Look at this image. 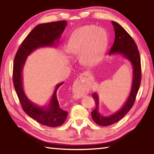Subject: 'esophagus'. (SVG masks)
I'll return each instance as SVG.
<instances>
[{"instance_id":"obj_1","label":"esophagus","mask_w":154,"mask_h":154,"mask_svg":"<svg viewBox=\"0 0 154 154\" xmlns=\"http://www.w3.org/2000/svg\"><path fill=\"white\" fill-rule=\"evenodd\" d=\"M88 76V74H86V73H82V75H80V76L78 77V79H77V83H80L81 82V81H82L83 79H84V78L85 77H87ZM76 94L77 95H80V94H79V92H77L76 91Z\"/></svg>"}]
</instances>
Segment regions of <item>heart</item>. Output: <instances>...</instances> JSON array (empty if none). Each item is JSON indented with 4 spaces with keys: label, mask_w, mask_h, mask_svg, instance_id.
Returning <instances> with one entry per match:
<instances>
[{
    "label": "heart",
    "mask_w": 154,
    "mask_h": 154,
    "mask_svg": "<svg viewBox=\"0 0 154 154\" xmlns=\"http://www.w3.org/2000/svg\"><path fill=\"white\" fill-rule=\"evenodd\" d=\"M107 42V35L103 28L85 26L72 34L66 50L71 55L81 54L82 63L90 65L94 63L103 54Z\"/></svg>",
    "instance_id": "b5f03b06"
}]
</instances>
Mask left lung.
Here are the masks:
<instances>
[{
	"label": "left lung",
	"mask_w": 154,
	"mask_h": 154,
	"mask_svg": "<svg viewBox=\"0 0 154 154\" xmlns=\"http://www.w3.org/2000/svg\"><path fill=\"white\" fill-rule=\"evenodd\" d=\"M115 30V41L109 51V55L120 54L127 59L132 66V82L130 94L127 100L122 107L113 114L108 116H103L98 111L99 98L96 92L93 93L92 96L95 101L96 107L91 113L92 118L95 123L100 126H106L113 124L120 120L131 109L135 102V98L139 91L140 81H141V66L139 51L134 41L128 33L126 30L118 23L112 21Z\"/></svg>",
	"instance_id": "obj_1"
}]
</instances>
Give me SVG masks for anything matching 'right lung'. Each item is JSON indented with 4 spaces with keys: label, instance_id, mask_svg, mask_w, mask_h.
<instances>
[{
    "label": "right lung",
    "instance_id": "add662e5",
    "mask_svg": "<svg viewBox=\"0 0 154 154\" xmlns=\"http://www.w3.org/2000/svg\"><path fill=\"white\" fill-rule=\"evenodd\" d=\"M67 25L66 21L45 23L36 26L21 44L15 56L13 81L23 110L38 123L49 127L64 124L68 112L61 109L57 99V90L64 82L56 85L48 106H39L30 101L23 88L22 71L27 57L35 49L43 47H56Z\"/></svg>",
    "mask_w": 154,
    "mask_h": 154
}]
</instances>
